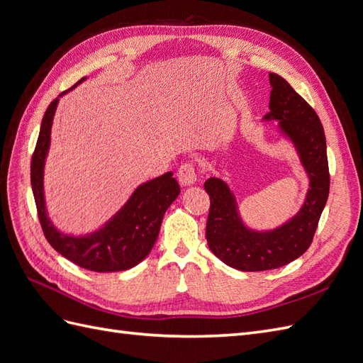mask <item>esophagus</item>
I'll use <instances>...</instances> for the list:
<instances>
[{
  "label": "esophagus",
  "mask_w": 363,
  "mask_h": 363,
  "mask_svg": "<svg viewBox=\"0 0 363 363\" xmlns=\"http://www.w3.org/2000/svg\"><path fill=\"white\" fill-rule=\"evenodd\" d=\"M177 179L182 186H191L195 184L199 180V172H196L194 162H186L177 171Z\"/></svg>",
  "instance_id": "obj_1"
}]
</instances>
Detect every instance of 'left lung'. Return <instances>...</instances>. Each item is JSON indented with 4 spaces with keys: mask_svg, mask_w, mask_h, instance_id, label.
Wrapping results in <instances>:
<instances>
[{
    "mask_svg": "<svg viewBox=\"0 0 363 363\" xmlns=\"http://www.w3.org/2000/svg\"><path fill=\"white\" fill-rule=\"evenodd\" d=\"M269 113L279 119L300 152L311 177V189L295 218L267 233L251 232L239 219L235 196L219 179H208L204 189L211 199L206 239L213 255L240 271L276 269L300 257L311 247L330 189L325 135L313 107L280 75L269 72Z\"/></svg>",
    "mask_w": 363,
    "mask_h": 363,
    "instance_id": "1",
    "label": "left lung"
}]
</instances>
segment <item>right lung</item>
<instances>
[{
  "mask_svg": "<svg viewBox=\"0 0 363 363\" xmlns=\"http://www.w3.org/2000/svg\"><path fill=\"white\" fill-rule=\"evenodd\" d=\"M83 80L84 79L79 83ZM57 101L59 98L52 100L43 115L30 164L31 189L35 195L42 232L54 250L84 269L108 272L133 268L148 256L155 245L163 215L179 196L180 186L177 180L172 179V172L163 174L160 177L139 186L128 203L100 232L84 238L60 235L47 218L42 186L43 162H45L50 147L51 124Z\"/></svg>",
  "mask_w": 363,
  "mask_h": 363,
  "instance_id": "add662e5",
  "label": "right lung"
}]
</instances>
